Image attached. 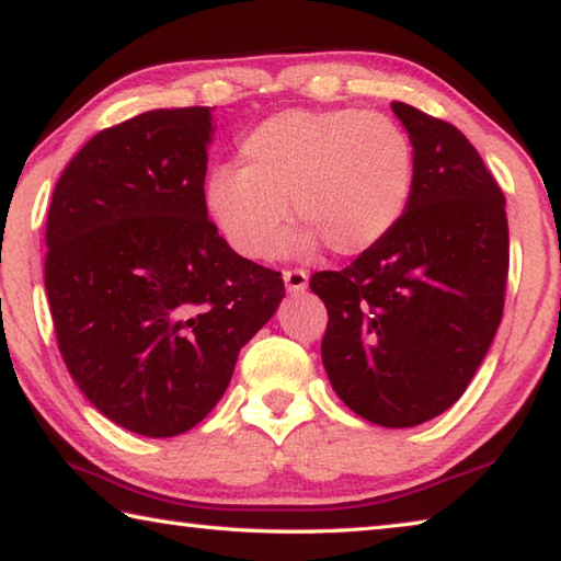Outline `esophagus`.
<instances>
[{
  "mask_svg": "<svg viewBox=\"0 0 561 561\" xmlns=\"http://www.w3.org/2000/svg\"><path fill=\"white\" fill-rule=\"evenodd\" d=\"M282 277H284V284H287L289 294H299L307 289V284H309V274L304 270H284Z\"/></svg>",
  "mask_w": 561,
  "mask_h": 561,
  "instance_id": "1",
  "label": "esophagus"
}]
</instances>
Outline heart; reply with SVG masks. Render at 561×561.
Wrapping results in <instances>:
<instances>
[{"label": "heart", "mask_w": 561, "mask_h": 561, "mask_svg": "<svg viewBox=\"0 0 561 561\" xmlns=\"http://www.w3.org/2000/svg\"><path fill=\"white\" fill-rule=\"evenodd\" d=\"M411 190L413 146L393 118L297 108L247 133L240 168L220 165L207 178L205 207L242 257H267L289 207L304 227L291 240L294 252L321 242L336 257H356L393 230Z\"/></svg>", "instance_id": "heart-1"}]
</instances>
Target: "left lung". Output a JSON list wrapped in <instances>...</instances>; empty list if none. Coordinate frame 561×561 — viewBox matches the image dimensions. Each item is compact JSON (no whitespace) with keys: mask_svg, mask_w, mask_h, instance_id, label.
<instances>
[{"mask_svg":"<svg viewBox=\"0 0 561 561\" xmlns=\"http://www.w3.org/2000/svg\"><path fill=\"white\" fill-rule=\"evenodd\" d=\"M413 146L401 220L341 272H317L329 311L321 360L336 396L383 428H413L458 401L505 307V195L462 133L391 103Z\"/></svg>","mask_w":561,"mask_h":561,"instance_id":"1","label":"left lung"}]
</instances>
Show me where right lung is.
<instances>
[{
	"instance_id": "obj_1",
	"label": "right lung",
	"mask_w": 561,
	"mask_h": 561,
	"mask_svg": "<svg viewBox=\"0 0 561 561\" xmlns=\"http://www.w3.org/2000/svg\"><path fill=\"white\" fill-rule=\"evenodd\" d=\"M207 106L140 113L93 136L56 183L44 287L64 364L121 428L173 438L230 386L284 299L279 272L207 220Z\"/></svg>"
}]
</instances>
